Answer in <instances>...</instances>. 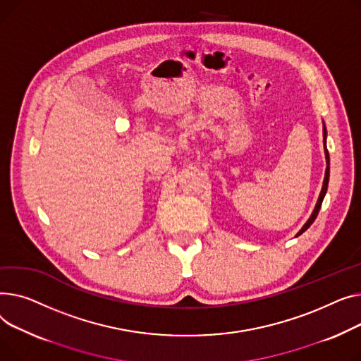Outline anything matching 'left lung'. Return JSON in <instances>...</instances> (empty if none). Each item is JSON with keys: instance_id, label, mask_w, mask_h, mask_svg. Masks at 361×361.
Listing matches in <instances>:
<instances>
[{"instance_id": "1", "label": "left lung", "mask_w": 361, "mask_h": 361, "mask_svg": "<svg viewBox=\"0 0 361 361\" xmlns=\"http://www.w3.org/2000/svg\"><path fill=\"white\" fill-rule=\"evenodd\" d=\"M324 144H325V157H326V171H325V179H324V185H322V190H321V195H319V198H317V202H316V205H314V209H313V213H312V216L309 217V220L306 221V224L302 227V230L298 233V235H295V238L298 236H300L303 231H306L309 227H310V224L314 221V219L317 217V213H319V209H321V205H322V201H324V198H325V194H326V189H328V182H329V153H328V150H326V128H325V125H324Z\"/></svg>"}]
</instances>
